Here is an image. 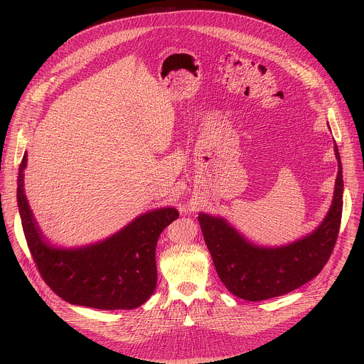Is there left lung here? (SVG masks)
<instances>
[{"label":"left lung","mask_w":364,"mask_h":364,"mask_svg":"<svg viewBox=\"0 0 364 364\" xmlns=\"http://www.w3.org/2000/svg\"><path fill=\"white\" fill-rule=\"evenodd\" d=\"M338 173L333 203L320 226L292 243L257 246L242 236L226 219L205 213L198 223L215 268L225 287L246 301H262L288 294L316 278L334 249L343 213V170L334 145Z\"/></svg>","instance_id":"left-lung-1"}]
</instances>
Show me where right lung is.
Here are the masks:
<instances>
[{"label":"right lung","mask_w":364,"mask_h":364,"mask_svg":"<svg viewBox=\"0 0 364 364\" xmlns=\"http://www.w3.org/2000/svg\"><path fill=\"white\" fill-rule=\"evenodd\" d=\"M24 154L18 170L17 203L24 236L44 282L73 305L96 309H134L157 287L155 246L178 218L174 207L138 216L119 232L93 245L58 247L43 236L24 193Z\"/></svg>","instance_id":"1"}]
</instances>
